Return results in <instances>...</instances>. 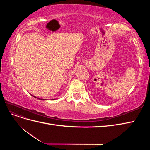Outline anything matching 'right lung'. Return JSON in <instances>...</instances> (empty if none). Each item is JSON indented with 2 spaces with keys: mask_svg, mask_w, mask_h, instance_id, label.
<instances>
[{
  "mask_svg": "<svg viewBox=\"0 0 150 150\" xmlns=\"http://www.w3.org/2000/svg\"><path fill=\"white\" fill-rule=\"evenodd\" d=\"M31 95H32V94H31ZM32 96H34V98H38V99H40V100H46V99H40V98H37V97H35V96H33V95H32Z\"/></svg>",
  "mask_w": 150,
  "mask_h": 150,
  "instance_id": "obj_1",
  "label": "right lung"
}]
</instances>
